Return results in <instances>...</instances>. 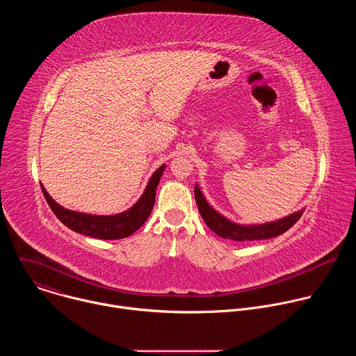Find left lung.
I'll list each match as a JSON object with an SVG mask.
<instances>
[{
    "label": "left lung",
    "mask_w": 356,
    "mask_h": 356,
    "mask_svg": "<svg viewBox=\"0 0 356 356\" xmlns=\"http://www.w3.org/2000/svg\"><path fill=\"white\" fill-rule=\"evenodd\" d=\"M194 197H195L198 211H200L202 220H204V222L207 224V227L221 238L231 239V241H239V242L276 238V236L282 235L283 232H286L289 228H291L304 213V209H301V210H298L290 216H286L283 218H279L276 221H270V222H265V224L243 225V224H238V222L228 220L227 217L220 214L217 210H214L210 206V202L206 200L204 194L201 193L198 184L194 186Z\"/></svg>",
    "instance_id": "obj_1"
}]
</instances>
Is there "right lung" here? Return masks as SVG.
I'll return each instance as SVG.
<instances>
[{"label": "right lung", "mask_w": 356, "mask_h": 356, "mask_svg": "<svg viewBox=\"0 0 356 356\" xmlns=\"http://www.w3.org/2000/svg\"><path fill=\"white\" fill-rule=\"evenodd\" d=\"M165 168L166 165H162L150 176L142 195L131 209L113 216H95L67 210L49 195L43 184H40V187L49 207L67 228L97 239H122L132 235L149 218L155 206L156 188Z\"/></svg>", "instance_id": "right-lung-1"}]
</instances>
